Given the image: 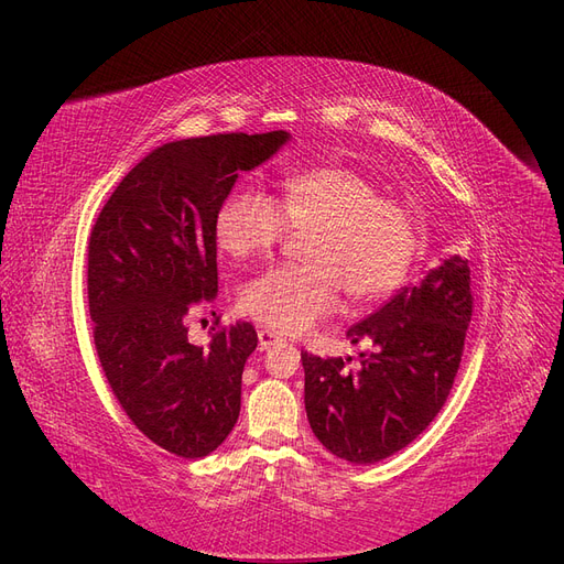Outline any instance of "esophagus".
Returning <instances> with one entry per match:
<instances>
[{"label": "esophagus", "mask_w": 564, "mask_h": 564, "mask_svg": "<svg viewBox=\"0 0 564 564\" xmlns=\"http://www.w3.org/2000/svg\"><path fill=\"white\" fill-rule=\"evenodd\" d=\"M280 336L270 329H259V350H268L270 346H275Z\"/></svg>", "instance_id": "obj_1"}]
</instances>
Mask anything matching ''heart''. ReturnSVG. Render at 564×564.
Masks as SVG:
<instances>
[{
	"label": "heart",
	"mask_w": 564,
	"mask_h": 564,
	"mask_svg": "<svg viewBox=\"0 0 564 564\" xmlns=\"http://www.w3.org/2000/svg\"><path fill=\"white\" fill-rule=\"evenodd\" d=\"M286 232L303 235L305 265L270 268L240 289L237 308L261 327L296 336L340 301L371 303L395 289L416 259L419 220L404 204L346 166L284 176L272 199L235 187L216 214V242L232 259L268 256Z\"/></svg>",
	"instance_id": "obj_1"
}]
</instances>
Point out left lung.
Listing matches in <instances>:
<instances>
[{
	"label": "left lung",
	"instance_id": "obj_1",
	"mask_svg": "<svg viewBox=\"0 0 564 564\" xmlns=\"http://www.w3.org/2000/svg\"><path fill=\"white\" fill-rule=\"evenodd\" d=\"M473 317L470 268L447 256L346 332L369 344L360 367L301 352L315 437L350 464H377L416 440L445 406Z\"/></svg>",
	"mask_w": 564,
	"mask_h": 564
}]
</instances>
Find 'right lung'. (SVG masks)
Segmentation results:
<instances>
[{"instance_id": "1", "label": "right lung", "mask_w": 564, "mask_h": 564, "mask_svg": "<svg viewBox=\"0 0 564 564\" xmlns=\"http://www.w3.org/2000/svg\"><path fill=\"white\" fill-rule=\"evenodd\" d=\"M286 141V131H235L166 143L131 169L94 224L87 289L100 367L135 429L176 456L212 454L240 416L256 329L228 324L199 348L185 317L218 292L220 204Z\"/></svg>"}]
</instances>
